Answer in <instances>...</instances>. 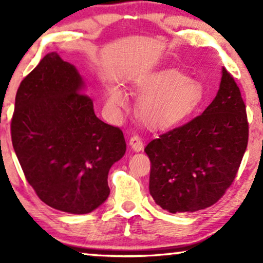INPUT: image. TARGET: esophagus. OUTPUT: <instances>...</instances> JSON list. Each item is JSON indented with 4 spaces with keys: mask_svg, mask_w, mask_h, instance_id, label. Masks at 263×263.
Returning a JSON list of instances; mask_svg holds the SVG:
<instances>
[{
    "mask_svg": "<svg viewBox=\"0 0 263 263\" xmlns=\"http://www.w3.org/2000/svg\"><path fill=\"white\" fill-rule=\"evenodd\" d=\"M129 145H130L133 151H135V152H140V151L143 149L142 139L140 138V136H138V135L132 136L130 140H129Z\"/></svg>",
    "mask_w": 263,
    "mask_h": 263,
    "instance_id": "esophagus-1",
    "label": "esophagus"
}]
</instances>
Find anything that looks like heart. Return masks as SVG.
I'll list each match as a JSON object with an SVG mask.
<instances>
[{
    "label": "heart",
    "instance_id": "obj_1",
    "mask_svg": "<svg viewBox=\"0 0 263 263\" xmlns=\"http://www.w3.org/2000/svg\"><path fill=\"white\" fill-rule=\"evenodd\" d=\"M140 89L146 96L139 104V114L151 128H166L178 123L199 110L204 102L199 82L172 68L146 75ZM105 100L114 112L128 106L127 93L116 84L106 86Z\"/></svg>",
    "mask_w": 263,
    "mask_h": 263
}]
</instances>
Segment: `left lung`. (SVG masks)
<instances>
[{
	"mask_svg": "<svg viewBox=\"0 0 263 263\" xmlns=\"http://www.w3.org/2000/svg\"><path fill=\"white\" fill-rule=\"evenodd\" d=\"M246 105L225 68L218 93L200 116L146 146L149 193L170 213L214 204L231 185L248 145Z\"/></svg>",
	"mask_w": 263,
	"mask_h": 263,
	"instance_id": "obj_1",
	"label": "left lung"
}]
</instances>
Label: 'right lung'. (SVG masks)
<instances>
[{"instance_id": "right-lung-1", "label": "right lung", "mask_w": 263, "mask_h": 263, "mask_svg": "<svg viewBox=\"0 0 263 263\" xmlns=\"http://www.w3.org/2000/svg\"><path fill=\"white\" fill-rule=\"evenodd\" d=\"M74 64L49 52L21 81L10 124L14 151L43 202L87 214L109 197L107 175L125 153L120 129L96 116Z\"/></svg>"}]
</instances>
